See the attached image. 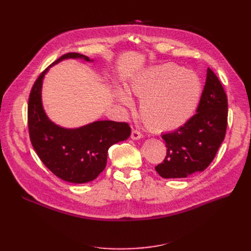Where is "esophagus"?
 Segmentation results:
<instances>
[{
    "instance_id": "34e87169",
    "label": "esophagus",
    "mask_w": 251,
    "mask_h": 251,
    "mask_svg": "<svg viewBox=\"0 0 251 251\" xmlns=\"http://www.w3.org/2000/svg\"><path fill=\"white\" fill-rule=\"evenodd\" d=\"M130 137H131V139H133V140H138V139L142 138V134L140 132H138L137 130H132Z\"/></svg>"
}]
</instances>
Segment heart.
<instances>
[{
	"label": "heart",
	"instance_id": "obj_1",
	"mask_svg": "<svg viewBox=\"0 0 251 251\" xmlns=\"http://www.w3.org/2000/svg\"><path fill=\"white\" fill-rule=\"evenodd\" d=\"M130 90L140 99V117L149 129L169 132L185 125L199 107L202 83L200 76L173 63L152 66L136 74ZM116 100L133 108L132 97L124 87H117Z\"/></svg>",
	"mask_w": 251,
	"mask_h": 251
}]
</instances>
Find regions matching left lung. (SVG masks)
<instances>
[{
    "label": "left lung",
    "mask_w": 251,
    "mask_h": 251,
    "mask_svg": "<svg viewBox=\"0 0 251 251\" xmlns=\"http://www.w3.org/2000/svg\"><path fill=\"white\" fill-rule=\"evenodd\" d=\"M228 120L227 96L217 75L207 68L206 80L196 114L173 132L162 134L167 155L155 171L163 178H186L202 172L225 138Z\"/></svg>",
    "instance_id": "left-lung-1"
}]
</instances>
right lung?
Instances as JSON below:
<instances>
[{"mask_svg":"<svg viewBox=\"0 0 251 251\" xmlns=\"http://www.w3.org/2000/svg\"><path fill=\"white\" fill-rule=\"evenodd\" d=\"M68 59L94 62L77 52L63 55L48 67L35 81L28 100L29 136L37 155L60 179L75 184L95 180L107 165L113 144L131 134L127 123L96 121L78 128H66L52 122L43 104L44 78L52 66Z\"/></svg>","mask_w":251,"mask_h":251,"instance_id":"1","label":"right lung"}]
</instances>
